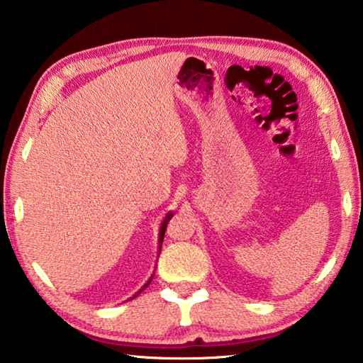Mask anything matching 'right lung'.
<instances>
[{
	"instance_id": "1",
	"label": "right lung",
	"mask_w": 363,
	"mask_h": 363,
	"mask_svg": "<svg viewBox=\"0 0 363 363\" xmlns=\"http://www.w3.org/2000/svg\"><path fill=\"white\" fill-rule=\"evenodd\" d=\"M171 218H173V213H168L167 214V216H164V219H163V223H162V227H160V250H162V243H163V237H164V232H167V225H168V223H169V219ZM152 277H153V275H152ZM152 277L149 279V281H147V284L143 286V290H144V288L147 286V285H149L150 284V281H152ZM143 290H140V291H143ZM140 291H138V294L140 293ZM138 294H134V296L133 298H136L138 296Z\"/></svg>"
}]
</instances>
